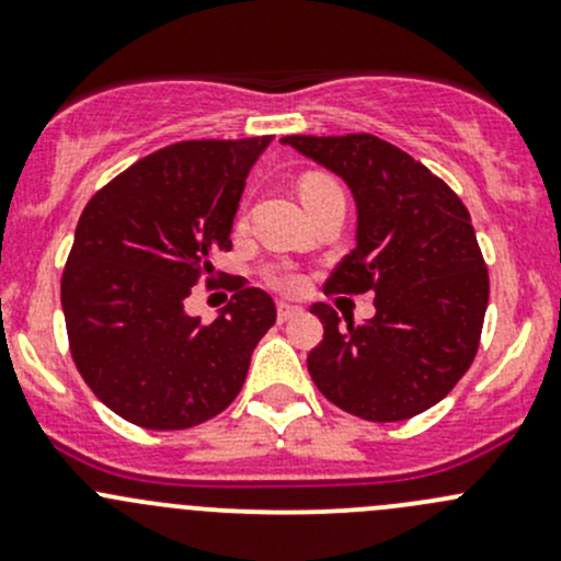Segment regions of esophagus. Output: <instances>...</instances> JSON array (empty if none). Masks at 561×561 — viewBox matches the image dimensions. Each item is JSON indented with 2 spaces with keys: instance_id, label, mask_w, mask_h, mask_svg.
Returning a JSON list of instances; mask_svg holds the SVG:
<instances>
[{
  "instance_id": "obj_1",
  "label": "esophagus",
  "mask_w": 561,
  "mask_h": 561,
  "mask_svg": "<svg viewBox=\"0 0 561 561\" xmlns=\"http://www.w3.org/2000/svg\"><path fill=\"white\" fill-rule=\"evenodd\" d=\"M298 314H301V307H296V304H287V301L276 304V317H279V322L293 320V317Z\"/></svg>"
}]
</instances>
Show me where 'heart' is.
<instances>
[{"label": "heart", "mask_w": 561, "mask_h": 561, "mask_svg": "<svg viewBox=\"0 0 561 561\" xmlns=\"http://www.w3.org/2000/svg\"><path fill=\"white\" fill-rule=\"evenodd\" d=\"M328 184H336V181L328 179V175H322V173L304 175L301 195L304 192L320 190V186H328ZM265 279H268L274 287H279V290H296V287L301 285V274H298L296 268H290V265H274V268L265 271Z\"/></svg>", "instance_id": "heart-1"}]
</instances>
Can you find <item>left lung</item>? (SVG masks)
Returning a JSON list of instances; mask_svg holds the SVG:
<instances>
[{"label": "left lung", "mask_w": 561, "mask_h": 561, "mask_svg": "<svg viewBox=\"0 0 561 561\" xmlns=\"http://www.w3.org/2000/svg\"><path fill=\"white\" fill-rule=\"evenodd\" d=\"M282 144L344 179L358 208L355 249L322 290H375L377 314L360 325H342L328 304L312 307L325 331L307 358L314 386L364 421L421 415L469 369L489 307V271L467 206L375 135H287Z\"/></svg>", "instance_id": "left-lung-1"}]
</instances>
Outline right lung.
Wrapping results in <instances>:
<instances>
[{
  "instance_id": "obj_1",
  "label": "right lung",
  "mask_w": 561,
  "mask_h": 561,
  "mask_svg": "<svg viewBox=\"0 0 561 561\" xmlns=\"http://www.w3.org/2000/svg\"><path fill=\"white\" fill-rule=\"evenodd\" d=\"M271 135L181 140L144 157L83 208L61 274V309L78 371L124 421L192 428L239 396L249 358L276 322L260 287L239 285L214 322L184 312L214 276L247 175Z\"/></svg>"
}]
</instances>
